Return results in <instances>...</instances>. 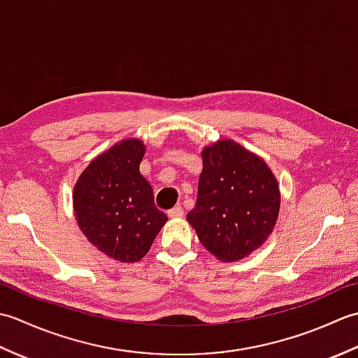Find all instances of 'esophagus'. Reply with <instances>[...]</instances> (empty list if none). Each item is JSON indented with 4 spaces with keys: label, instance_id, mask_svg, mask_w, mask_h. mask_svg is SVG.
Returning <instances> with one entry per match:
<instances>
[{
    "label": "esophagus",
    "instance_id": "1",
    "mask_svg": "<svg viewBox=\"0 0 358 358\" xmlns=\"http://www.w3.org/2000/svg\"><path fill=\"white\" fill-rule=\"evenodd\" d=\"M183 214H185V210H183V208L180 206H173L172 209H169L167 210V217H171V218H178V217H183Z\"/></svg>",
    "mask_w": 358,
    "mask_h": 358
}]
</instances>
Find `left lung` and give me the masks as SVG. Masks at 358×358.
Returning <instances> with one entry per match:
<instances>
[{"label":"left lung","instance_id":"1","mask_svg":"<svg viewBox=\"0 0 358 358\" xmlns=\"http://www.w3.org/2000/svg\"><path fill=\"white\" fill-rule=\"evenodd\" d=\"M201 157L199 196L186 218L218 260H241L275 226L278 183L260 157L232 140L212 144Z\"/></svg>","mask_w":358,"mask_h":358}]
</instances>
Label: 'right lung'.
I'll return each instance as SVG.
<instances>
[{"mask_svg":"<svg viewBox=\"0 0 358 358\" xmlns=\"http://www.w3.org/2000/svg\"><path fill=\"white\" fill-rule=\"evenodd\" d=\"M140 140H124L96 157L73 189L75 217L92 245L113 260L138 262L167 222L140 173Z\"/></svg>","mask_w":358,"mask_h":358,"instance_id":"1","label":"right lung"}]
</instances>
